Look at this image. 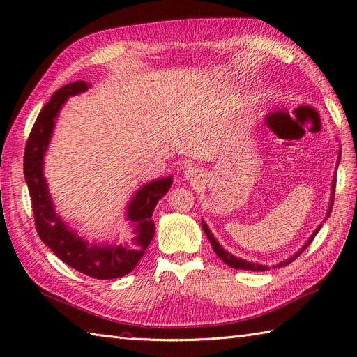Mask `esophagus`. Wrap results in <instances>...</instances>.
<instances>
[{"label":"esophagus","mask_w":357,"mask_h":357,"mask_svg":"<svg viewBox=\"0 0 357 357\" xmlns=\"http://www.w3.org/2000/svg\"><path fill=\"white\" fill-rule=\"evenodd\" d=\"M185 178L193 186H198L204 180V174L199 167H189L185 169Z\"/></svg>","instance_id":"1"}]
</instances>
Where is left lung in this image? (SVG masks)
<instances>
[{
	"instance_id": "obj_1",
	"label": "left lung",
	"mask_w": 357,
	"mask_h": 357,
	"mask_svg": "<svg viewBox=\"0 0 357 357\" xmlns=\"http://www.w3.org/2000/svg\"><path fill=\"white\" fill-rule=\"evenodd\" d=\"M340 160H341V147H340V150H338V160H337V168H335V169H338ZM335 172H337V171H335ZM335 185H337V176H333L332 183H331V198H329L328 211H326L325 219H323V223H325V222L328 220L329 214H331V211H332L333 197H335ZM201 223H202V229H204L205 235H207V238L210 240V243H211V245H213V250L215 252V255H218L226 265L231 266V268H235V269H245V271H268L269 266H266V265H261V264H256V262H252V261H247V259H241V257H238V256H235V255L229 253L228 250H226L225 247H222V245H220V243H219L218 240H215V236L213 235V232H211V231H210V228H208V225L205 223V220H204V219L201 220ZM323 223H320V225L317 226V228H316L314 231H312V234L310 235V238L304 243V245H302L296 253H294V255H291L290 257L284 259V261L275 264V265H274V268H282V266L289 265L290 262H294L295 259H296V257H298L302 252H304L305 248L310 245V243H311L312 240H314V236H316V235H317V232L321 229Z\"/></svg>"
}]
</instances>
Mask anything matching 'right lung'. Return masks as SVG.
I'll return each mask as SVG.
<instances>
[{
	"label": "right lung",
	"instance_id": "obj_1",
	"mask_svg": "<svg viewBox=\"0 0 357 357\" xmlns=\"http://www.w3.org/2000/svg\"><path fill=\"white\" fill-rule=\"evenodd\" d=\"M91 88L86 82H74L62 86L43 107L31 129L24 156V174L29 189L34 211L36 228L41 241L62 262L93 278L112 280L131 273L152 243L155 235L153 210L159 199L167 195L172 185V176L159 177L146 183L126 204L125 220L132 229V240L89 241L75 229H71L55 210L45 177V156L55 131L56 119L70 96L80 95Z\"/></svg>",
	"mask_w": 357,
	"mask_h": 357
}]
</instances>
